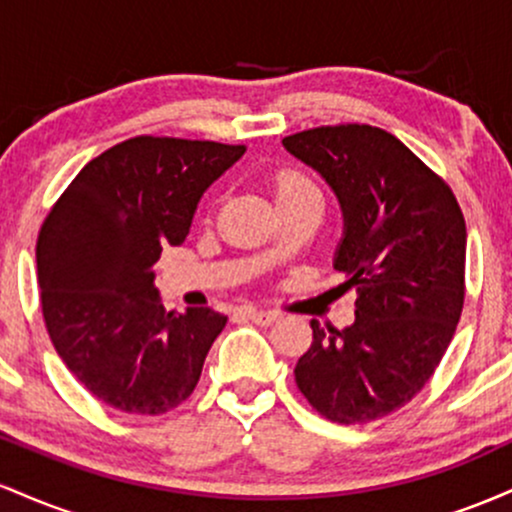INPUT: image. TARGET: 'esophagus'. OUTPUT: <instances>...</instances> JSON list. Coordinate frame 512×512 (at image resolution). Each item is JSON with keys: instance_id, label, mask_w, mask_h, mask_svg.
I'll return each mask as SVG.
<instances>
[{"instance_id": "obj_1", "label": "esophagus", "mask_w": 512, "mask_h": 512, "mask_svg": "<svg viewBox=\"0 0 512 512\" xmlns=\"http://www.w3.org/2000/svg\"><path fill=\"white\" fill-rule=\"evenodd\" d=\"M238 315L245 317V320L255 322V325H262V327L272 325V322L279 320V315L272 313V310H257V308H243Z\"/></svg>"}]
</instances>
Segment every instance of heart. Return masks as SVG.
<instances>
[{
    "instance_id": "b5f03b06",
    "label": "heart",
    "mask_w": 512,
    "mask_h": 512,
    "mask_svg": "<svg viewBox=\"0 0 512 512\" xmlns=\"http://www.w3.org/2000/svg\"><path fill=\"white\" fill-rule=\"evenodd\" d=\"M308 192H317V187L305 178L298 170H281L274 178V195L276 202H286V199L308 195Z\"/></svg>"
}]
</instances>
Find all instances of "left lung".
Listing matches in <instances>:
<instances>
[{"label":"left lung","mask_w":512,"mask_h":512,"mask_svg":"<svg viewBox=\"0 0 512 512\" xmlns=\"http://www.w3.org/2000/svg\"><path fill=\"white\" fill-rule=\"evenodd\" d=\"M344 211L334 269L356 286L344 330L310 320L313 344L296 385L334 424L378 421L411 402L436 373L464 305L467 228L450 185L373 125H327L284 137Z\"/></svg>","instance_id":"8db88e82"}]
</instances>
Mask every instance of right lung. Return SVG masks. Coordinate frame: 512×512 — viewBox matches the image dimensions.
Returning a JSON list of instances; mask_svg holds the SVG:
<instances>
[{
  "label": "right lung",
  "instance_id": "right-lung-1",
  "mask_svg": "<svg viewBox=\"0 0 512 512\" xmlns=\"http://www.w3.org/2000/svg\"><path fill=\"white\" fill-rule=\"evenodd\" d=\"M243 154V144L142 134L88 161L52 204L35 245L40 308L64 366L98 402L158 416L195 392L228 317L166 313L154 264Z\"/></svg>",
  "mask_w": 512,
  "mask_h": 512
}]
</instances>
